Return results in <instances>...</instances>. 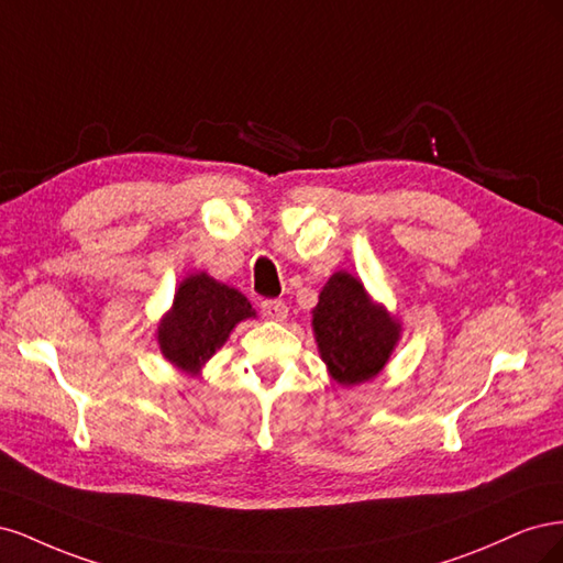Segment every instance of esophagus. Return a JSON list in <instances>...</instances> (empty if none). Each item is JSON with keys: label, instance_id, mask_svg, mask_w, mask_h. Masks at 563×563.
Masks as SVG:
<instances>
[{"label": "esophagus", "instance_id": "obj_1", "mask_svg": "<svg viewBox=\"0 0 563 563\" xmlns=\"http://www.w3.org/2000/svg\"><path fill=\"white\" fill-rule=\"evenodd\" d=\"M261 312L265 319H272V321H284L288 317V308L284 300H263Z\"/></svg>", "mask_w": 563, "mask_h": 563}]
</instances>
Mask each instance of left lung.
<instances>
[{
    "mask_svg": "<svg viewBox=\"0 0 563 563\" xmlns=\"http://www.w3.org/2000/svg\"><path fill=\"white\" fill-rule=\"evenodd\" d=\"M312 327L321 360L340 385L378 376L399 340V323L376 308L347 272H335L323 286Z\"/></svg>",
    "mask_w": 563,
    "mask_h": 563,
    "instance_id": "1",
    "label": "left lung"
}]
</instances>
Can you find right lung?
I'll list each match as a JSON object with an SVG mask.
<instances>
[{
    "label": "right lung",
    "instance_id": "right-lung-1",
    "mask_svg": "<svg viewBox=\"0 0 563 563\" xmlns=\"http://www.w3.org/2000/svg\"><path fill=\"white\" fill-rule=\"evenodd\" d=\"M253 314L240 291L199 272L180 284L174 310L159 327V347L168 362L197 373L225 343L234 323Z\"/></svg>",
    "mask_w": 563,
    "mask_h": 563
}]
</instances>
